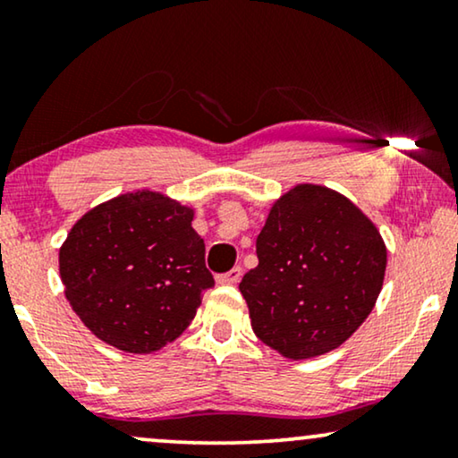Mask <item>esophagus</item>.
Instances as JSON below:
<instances>
[{"mask_svg": "<svg viewBox=\"0 0 458 458\" xmlns=\"http://www.w3.org/2000/svg\"><path fill=\"white\" fill-rule=\"evenodd\" d=\"M240 279H242V267H233L229 273H223V275H218V277H216V281L221 285H233Z\"/></svg>", "mask_w": 458, "mask_h": 458, "instance_id": "1", "label": "esophagus"}]
</instances>
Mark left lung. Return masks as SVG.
I'll return each mask as SVG.
<instances>
[{"instance_id": "obj_1", "label": "left lung", "mask_w": 458, "mask_h": 458, "mask_svg": "<svg viewBox=\"0 0 458 458\" xmlns=\"http://www.w3.org/2000/svg\"><path fill=\"white\" fill-rule=\"evenodd\" d=\"M256 256L240 284L252 329L293 360L331 352L360 327L387 262L375 225L321 185H296L273 204Z\"/></svg>"}]
</instances>
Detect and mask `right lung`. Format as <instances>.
Wrapping results in <instances>:
<instances>
[{
    "instance_id": "obj_1",
    "label": "right lung",
    "mask_w": 458,
    "mask_h": 458,
    "mask_svg": "<svg viewBox=\"0 0 458 458\" xmlns=\"http://www.w3.org/2000/svg\"><path fill=\"white\" fill-rule=\"evenodd\" d=\"M191 218L156 191L124 193L79 218L60 248V277L93 335L149 354L183 334L215 285Z\"/></svg>"
}]
</instances>
